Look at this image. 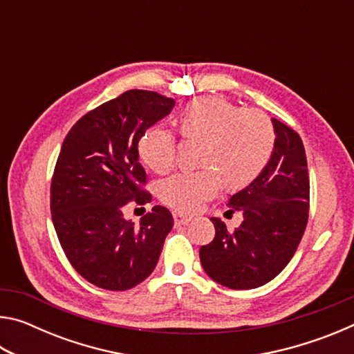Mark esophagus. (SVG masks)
I'll list each match as a JSON object with an SVG mask.
<instances>
[{"mask_svg":"<svg viewBox=\"0 0 354 354\" xmlns=\"http://www.w3.org/2000/svg\"><path fill=\"white\" fill-rule=\"evenodd\" d=\"M173 220H175V225L181 226V225H187L189 221L192 220V217H189V215H184V214L175 212V214H173Z\"/></svg>","mask_w":354,"mask_h":354,"instance_id":"esophagus-1","label":"esophagus"}]
</instances>
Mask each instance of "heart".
<instances>
[{
    "label": "heart",
    "instance_id": "obj_1",
    "mask_svg": "<svg viewBox=\"0 0 354 354\" xmlns=\"http://www.w3.org/2000/svg\"><path fill=\"white\" fill-rule=\"evenodd\" d=\"M185 140L201 142L200 171L176 173L158 185L164 205L178 212H196L217 195L247 187L266 169L274 148V129L266 113L242 109L218 97L192 101L179 118ZM139 158L154 173L169 171L176 160V139L154 127L137 145Z\"/></svg>",
    "mask_w": 354,
    "mask_h": 354
}]
</instances>
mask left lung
Listing matches in <instances>:
<instances>
[{
    "label": "left lung",
    "mask_w": 354,
    "mask_h": 354,
    "mask_svg": "<svg viewBox=\"0 0 354 354\" xmlns=\"http://www.w3.org/2000/svg\"><path fill=\"white\" fill-rule=\"evenodd\" d=\"M274 148L266 169L227 206L243 214L234 232L212 217L215 237L200 248L209 278L230 289H256L284 270L306 230L309 175L304 147L295 131L272 118Z\"/></svg>",
    "instance_id": "left-lung-1"
}]
</instances>
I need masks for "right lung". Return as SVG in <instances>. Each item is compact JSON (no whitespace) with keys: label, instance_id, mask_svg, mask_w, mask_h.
Here are the masks:
<instances>
[{"label":"right lung","instance_id":"add662e5","mask_svg":"<svg viewBox=\"0 0 354 354\" xmlns=\"http://www.w3.org/2000/svg\"><path fill=\"white\" fill-rule=\"evenodd\" d=\"M175 100L128 91L87 112L68 131L51 179V217L75 270L106 290H128L154 270L173 217L154 206L134 225L123 217L131 201L147 205V175L137 145L169 115Z\"/></svg>","mask_w":354,"mask_h":354}]
</instances>
